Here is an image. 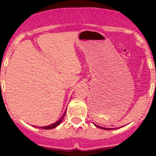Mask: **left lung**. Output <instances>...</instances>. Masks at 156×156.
Segmentation results:
<instances>
[{"instance_id": "obj_1", "label": "left lung", "mask_w": 156, "mask_h": 156, "mask_svg": "<svg viewBox=\"0 0 156 156\" xmlns=\"http://www.w3.org/2000/svg\"><path fill=\"white\" fill-rule=\"evenodd\" d=\"M94 125H95L96 127H99V128H100V129H104V130H106V129L107 128H106V127H100V126H99V125H96V124H94ZM107 130H112V129H107Z\"/></svg>"}]
</instances>
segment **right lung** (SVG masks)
I'll return each instance as SVG.
<instances>
[{"mask_svg":"<svg viewBox=\"0 0 156 156\" xmlns=\"http://www.w3.org/2000/svg\"><path fill=\"white\" fill-rule=\"evenodd\" d=\"M65 115H66V112L63 113V115H62V117L60 118V119H59V120H58L56 122H55V123H53V124H52V125H49V126H46V127H40V128L46 129V130H50V129H53V128H54V127H57L58 125H59V124L61 123V122H62V119H64V116H65Z\"/></svg>","mask_w":156,"mask_h":156,"instance_id":"1","label":"right lung"}]
</instances>
